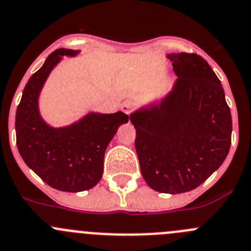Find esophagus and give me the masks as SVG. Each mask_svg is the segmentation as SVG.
<instances>
[{
    "label": "esophagus",
    "instance_id": "34e87169",
    "mask_svg": "<svg viewBox=\"0 0 251 251\" xmlns=\"http://www.w3.org/2000/svg\"><path fill=\"white\" fill-rule=\"evenodd\" d=\"M131 110H132V105H131L128 101H126V103H124L123 105H121V111H124V113L127 114V115H130Z\"/></svg>",
    "mask_w": 251,
    "mask_h": 251
}]
</instances>
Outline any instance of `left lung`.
Wrapping results in <instances>:
<instances>
[{
  "label": "left lung",
  "mask_w": 251,
  "mask_h": 251,
  "mask_svg": "<svg viewBox=\"0 0 251 251\" xmlns=\"http://www.w3.org/2000/svg\"><path fill=\"white\" fill-rule=\"evenodd\" d=\"M177 76L160 100L130 115L142 176L158 193L200 186L225 162L232 115L221 81L196 53H168Z\"/></svg>",
  "instance_id": "8db88e82"
}]
</instances>
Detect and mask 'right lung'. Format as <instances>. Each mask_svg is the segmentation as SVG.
Listing matches in <instances>:
<instances>
[{
  "label": "right lung",
  "mask_w": 251,
  "mask_h": 251,
  "mask_svg": "<svg viewBox=\"0 0 251 251\" xmlns=\"http://www.w3.org/2000/svg\"><path fill=\"white\" fill-rule=\"evenodd\" d=\"M81 52L58 49L29 78L16 113V136L19 154L46 184L60 191L79 193L96 186L101 179L104 154L120 125L128 121L123 111L101 114L89 111L79 120L53 127L39 110L41 89L64 56Z\"/></svg>",
  "instance_id": "1"
}]
</instances>
